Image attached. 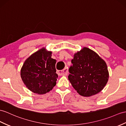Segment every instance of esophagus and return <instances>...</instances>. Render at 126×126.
Returning a JSON list of instances; mask_svg holds the SVG:
<instances>
[{
  "instance_id": "1",
  "label": "esophagus",
  "mask_w": 126,
  "mask_h": 126,
  "mask_svg": "<svg viewBox=\"0 0 126 126\" xmlns=\"http://www.w3.org/2000/svg\"><path fill=\"white\" fill-rule=\"evenodd\" d=\"M67 67H66L65 68L61 70H57V73L60 76H63V75H67L68 74V69H67Z\"/></svg>"
}]
</instances>
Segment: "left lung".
Masks as SVG:
<instances>
[{
  "label": "left lung",
  "mask_w": 126,
  "mask_h": 126,
  "mask_svg": "<svg viewBox=\"0 0 126 126\" xmlns=\"http://www.w3.org/2000/svg\"><path fill=\"white\" fill-rule=\"evenodd\" d=\"M68 79L81 96H92L105 87L109 78L107 66L94 51L84 47L74 55Z\"/></svg>",
  "instance_id": "left-lung-1"
}]
</instances>
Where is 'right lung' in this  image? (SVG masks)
Wrapping results in <instances>:
<instances>
[{
	"label": "right lung",
	"instance_id": "obj_1",
	"mask_svg": "<svg viewBox=\"0 0 126 126\" xmlns=\"http://www.w3.org/2000/svg\"><path fill=\"white\" fill-rule=\"evenodd\" d=\"M51 56L52 52L43 47L28 58L21 69L22 81L33 93L45 94L56 84L57 61Z\"/></svg>",
	"mask_w": 126,
	"mask_h": 126
}]
</instances>
